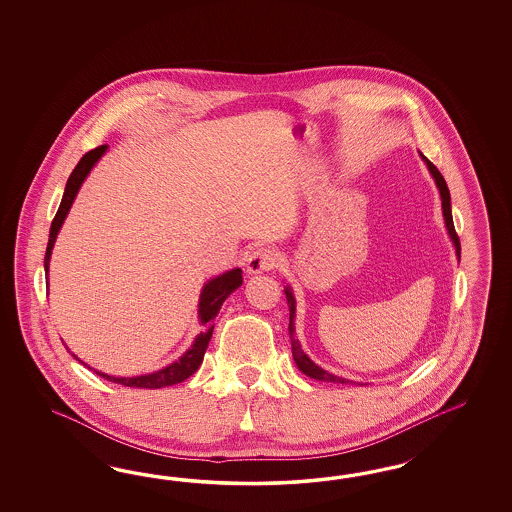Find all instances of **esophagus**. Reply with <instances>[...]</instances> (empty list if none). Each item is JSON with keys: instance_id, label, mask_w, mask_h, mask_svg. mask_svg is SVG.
I'll use <instances>...</instances> for the list:
<instances>
[{"instance_id": "obj_1", "label": "esophagus", "mask_w": 512, "mask_h": 512, "mask_svg": "<svg viewBox=\"0 0 512 512\" xmlns=\"http://www.w3.org/2000/svg\"><path fill=\"white\" fill-rule=\"evenodd\" d=\"M276 264H278V253L274 249L257 248L249 253L246 268L249 274H261V272L272 270Z\"/></svg>"}]
</instances>
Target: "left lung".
Instances as JSON below:
<instances>
[{
	"mask_svg": "<svg viewBox=\"0 0 512 512\" xmlns=\"http://www.w3.org/2000/svg\"><path fill=\"white\" fill-rule=\"evenodd\" d=\"M420 157H422V159H424V163L428 165V171L432 172L435 184H437V187H439V195H441V206H443V217H445V225H447V231H449L450 240H452L454 249H456V255L460 257V238H458V234H456V229H454V221H452L449 187H447L445 178L441 176V172L437 171V167H435L434 163H432L428 157H424L422 154H420ZM285 296H287V304H289V336H291L293 358H295L298 370H300L302 373H306V375L311 377V379H317V381H325V383H340V385L353 383V381H349V379H343V377H338V375H332V373L326 372V370H323V368H319V366H317V364H315V362H313V360H311V358L308 357L304 351H302V345H300V341L296 340V300L295 296H293V291H291V287H285Z\"/></svg>",
	"mask_w": 512,
	"mask_h": 512,
	"instance_id": "obj_1",
	"label": "left lung"
}]
</instances>
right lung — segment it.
Wrapping results in <instances>:
<instances>
[{
    "instance_id": "add662e5",
    "label": "right lung",
    "mask_w": 512,
    "mask_h": 512,
    "mask_svg": "<svg viewBox=\"0 0 512 512\" xmlns=\"http://www.w3.org/2000/svg\"><path fill=\"white\" fill-rule=\"evenodd\" d=\"M107 144L97 146L90 150L88 154L82 155V159L78 161L77 167L71 172L67 184H65V191H63V199L60 202V208L56 212V216L52 219L50 225V234H48L47 253H45V272L48 276V263H50V253L54 248L56 236L62 229L63 221L69 214V208L77 197L78 189L82 186V182L86 180V176L90 174L93 165L101 159V155L107 152ZM242 285V270L234 268L229 270L217 278L210 279L204 287H202L201 298H199V319H201L202 330L201 334L195 338L191 349H187L186 355L180 357V360L172 362L167 368L159 370V372L148 373V375H139V377H112L107 373L95 372L105 379H109L112 383L124 385V387L133 388H161L169 387V385H176L186 381L189 375L199 370L202 358L206 353L208 341L212 338L214 332V319H216L217 311L221 308V304L225 302V298L233 293L234 289H238ZM84 364V362H82ZM90 368V366H88Z\"/></svg>"
}]
</instances>
